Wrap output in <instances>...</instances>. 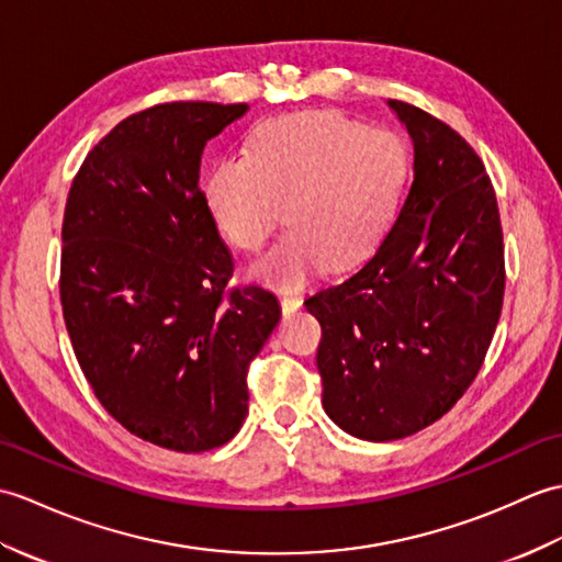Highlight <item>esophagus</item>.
I'll list each match as a JSON object with an SVG mask.
<instances>
[{"label":"esophagus","instance_id":"34e87169","mask_svg":"<svg viewBox=\"0 0 562 562\" xmlns=\"http://www.w3.org/2000/svg\"><path fill=\"white\" fill-rule=\"evenodd\" d=\"M303 305V301L297 295H293V293H283L281 295V307H283V313H295L297 307Z\"/></svg>","mask_w":562,"mask_h":562}]
</instances>
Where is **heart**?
I'll return each instance as SVG.
<instances>
[{"label": "heart", "instance_id": "obj_1", "mask_svg": "<svg viewBox=\"0 0 562 562\" xmlns=\"http://www.w3.org/2000/svg\"><path fill=\"white\" fill-rule=\"evenodd\" d=\"M204 204L235 249L257 255L289 206L291 231L252 273L283 289L324 267L348 269L375 252L406 190V154L392 134L339 112H293L249 134L204 176Z\"/></svg>", "mask_w": 562, "mask_h": 562}]
</instances>
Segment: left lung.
<instances>
[{"mask_svg": "<svg viewBox=\"0 0 562 562\" xmlns=\"http://www.w3.org/2000/svg\"><path fill=\"white\" fill-rule=\"evenodd\" d=\"M414 182L363 267L305 301L322 324L329 418L386 442L442 418L488 353L505 295L501 211L485 166L450 124L404 101Z\"/></svg>", "mask_w": 562, "mask_h": 562, "instance_id": "8db88e82", "label": "left lung"}]
</instances>
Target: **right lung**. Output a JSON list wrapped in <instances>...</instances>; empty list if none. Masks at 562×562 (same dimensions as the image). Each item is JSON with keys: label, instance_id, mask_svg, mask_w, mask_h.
I'll return each mask as SVG.
<instances>
[{"label": "right lung", "instance_id": "1", "mask_svg": "<svg viewBox=\"0 0 562 562\" xmlns=\"http://www.w3.org/2000/svg\"><path fill=\"white\" fill-rule=\"evenodd\" d=\"M247 105L160 103L124 117L71 182L59 297L98 402L172 452L226 445L247 370L281 319L277 295L231 289L233 255L199 187L204 146Z\"/></svg>", "mask_w": 562, "mask_h": 562}]
</instances>
